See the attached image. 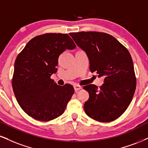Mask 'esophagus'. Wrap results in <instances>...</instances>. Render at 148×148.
I'll list each match as a JSON object with an SVG mask.
<instances>
[{
	"instance_id": "esophagus-1",
	"label": "esophagus",
	"mask_w": 148,
	"mask_h": 148,
	"mask_svg": "<svg viewBox=\"0 0 148 148\" xmlns=\"http://www.w3.org/2000/svg\"><path fill=\"white\" fill-rule=\"evenodd\" d=\"M81 88H82L81 86H79V85H75L74 86V89H75V92H77V91L79 90Z\"/></svg>"
}]
</instances>
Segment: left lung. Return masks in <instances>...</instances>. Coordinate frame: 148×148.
<instances>
[{
  "mask_svg": "<svg viewBox=\"0 0 148 148\" xmlns=\"http://www.w3.org/2000/svg\"><path fill=\"white\" fill-rule=\"evenodd\" d=\"M76 45L84 51L91 72L104 76L99 88L84 86L89 93L84 110L89 117L99 122H110L125 112L136 90V79L128 50L116 38L97 32L70 33Z\"/></svg>",
  "mask_w": 148,
  "mask_h": 148,
  "instance_id": "left-lung-1",
  "label": "left lung"
}]
</instances>
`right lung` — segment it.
I'll use <instances>...</instances> for the list:
<instances>
[{"instance_id":"1","label":"right lung","mask_w":148,"mask_h":148,"mask_svg":"<svg viewBox=\"0 0 148 148\" xmlns=\"http://www.w3.org/2000/svg\"><path fill=\"white\" fill-rule=\"evenodd\" d=\"M75 47L68 34L48 33L32 38L18 55L13 90L21 108L34 119L49 121L64 112L74 88L58 86L51 76L58 71L60 55Z\"/></svg>"}]
</instances>
